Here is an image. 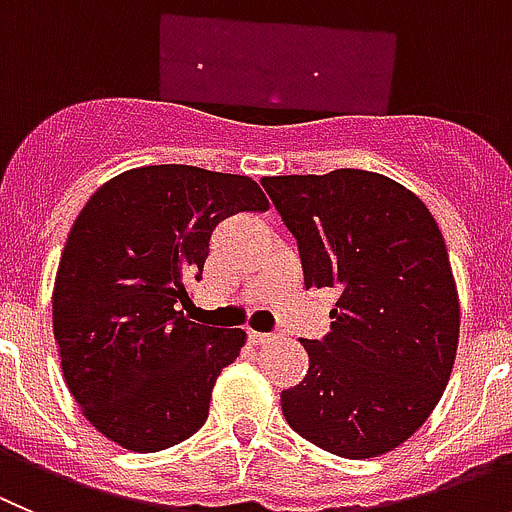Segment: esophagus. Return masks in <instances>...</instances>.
Wrapping results in <instances>:
<instances>
[{
    "label": "esophagus",
    "instance_id": "1",
    "mask_svg": "<svg viewBox=\"0 0 512 512\" xmlns=\"http://www.w3.org/2000/svg\"><path fill=\"white\" fill-rule=\"evenodd\" d=\"M250 339H252V344H265V342H270V334H262V331H250Z\"/></svg>",
    "mask_w": 512,
    "mask_h": 512
}]
</instances>
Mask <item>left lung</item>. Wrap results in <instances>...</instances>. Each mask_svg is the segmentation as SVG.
I'll use <instances>...</instances> for the list:
<instances>
[{
    "mask_svg": "<svg viewBox=\"0 0 512 512\" xmlns=\"http://www.w3.org/2000/svg\"><path fill=\"white\" fill-rule=\"evenodd\" d=\"M298 239L306 288H336L331 331L301 339L308 372L280 393L290 428L344 459L388 454L444 395L459 293L444 237L416 193L380 173L267 176Z\"/></svg>",
    "mask_w": 512,
    "mask_h": 512,
    "instance_id": "1",
    "label": "left lung"
}]
</instances>
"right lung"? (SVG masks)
Instances as JSON below:
<instances>
[{
  "label": "right lung",
  "instance_id": "obj_1",
  "mask_svg": "<svg viewBox=\"0 0 512 512\" xmlns=\"http://www.w3.org/2000/svg\"><path fill=\"white\" fill-rule=\"evenodd\" d=\"M267 209L252 178L193 165L124 170L86 201L55 273L53 334L99 434L150 454L204 426L216 377L247 334L193 324L176 306L201 280L216 224Z\"/></svg>",
  "mask_w": 512,
  "mask_h": 512
}]
</instances>
